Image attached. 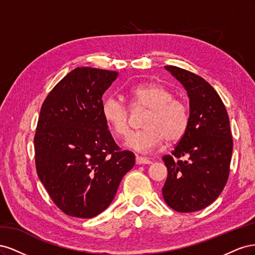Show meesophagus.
<instances>
[{
	"instance_id": "34e87169",
	"label": "esophagus",
	"mask_w": 255,
	"mask_h": 255,
	"mask_svg": "<svg viewBox=\"0 0 255 255\" xmlns=\"http://www.w3.org/2000/svg\"><path fill=\"white\" fill-rule=\"evenodd\" d=\"M152 161L148 158L142 157V156H136V164L137 165H150Z\"/></svg>"
}]
</instances>
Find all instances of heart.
<instances>
[{
    "label": "heart",
    "mask_w": 255,
    "mask_h": 255,
    "mask_svg": "<svg viewBox=\"0 0 255 255\" xmlns=\"http://www.w3.org/2000/svg\"><path fill=\"white\" fill-rule=\"evenodd\" d=\"M129 99L134 111H148L142 120L143 128L127 138L129 148L149 152L165 139L175 143L186 134L188 107L182 99L174 97L171 89L157 83H143L129 90ZM102 116L116 136L123 137L128 133L130 110L120 99L107 97L102 104Z\"/></svg>",
    "instance_id": "obj_1"
}]
</instances>
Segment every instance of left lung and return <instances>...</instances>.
Returning a JSON list of instances; mask_svg holds the SVG:
<instances>
[{"label": "left lung", "instance_id": "8db88e82", "mask_svg": "<svg viewBox=\"0 0 255 255\" xmlns=\"http://www.w3.org/2000/svg\"><path fill=\"white\" fill-rule=\"evenodd\" d=\"M165 68L187 90L190 110L186 134L163 156L168 169L163 196L176 212H197L219 197L229 179L233 151L229 116L217 91L201 76Z\"/></svg>", "mask_w": 255, "mask_h": 255}]
</instances>
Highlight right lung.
Returning <instances> with one entry per match:
<instances>
[{"label": "right lung", "mask_w": 255, "mask_h": 255, "mask_svg": "<svg viewBox=\"0 0 255 255\" xmlns=\"http://www.w3.org/2000/svg\"><path fill=\"white\" fill-rule=\"evenodd\" d=\"M118 72L79 67L49 92L34 137L38 176L61 212L92 218L109 206L135 155L115 142L102 96Z\"/></svg>", "instance_id": "add662e5"}]
</instances>
